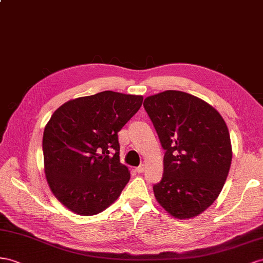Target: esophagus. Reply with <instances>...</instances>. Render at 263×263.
I'll use <instances>...</instances> for the list:
<instances>
[{"instance_id":"34e87169","label":"esophagus","mask_w":263,"mask_h":263,"mask_svg":"<svg viewBox=\"0 0 263 263\" xmlns=\"http://www.w3.org/2000/svg\"><path fill=\"white\" fill-rule=\"evenodd\" d=\"M136 170H137L138 173H143V171H144V164H140Z\"/></svg>"}]
</instances>
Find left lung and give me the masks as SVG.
Masks as SVG:
<instances>
[{"instance_id": "left-lung-1", "label": "left lung", "mask_w": 263, "mask_h": 263, "mask_svg": "<svg viewBox=\"0 0 263 263\" xmlns=\"http://www.w3.org/2000/svg\"><path fill=\"white\" fill-rule=\"evenodd\" d=\"M143 106L165 150L154 196L174 218L197 217L219 197L230 170L232 147L224 120L203 100L181 91L147 97Z\"/></svg>"}]
</instances>
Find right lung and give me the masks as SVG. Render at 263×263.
<instances>
[{"label": "right lung", "mask_w": 263, "mask_h": 263, "mask_svg": "<svg viewBox=\"0 0 263 263\" xmlns=\"http://www.w3.org/2000/svg\"><path fill=\"white\" fill-rule=\"evenodd\" d=\"M143 97L103 91L78 98L52 114L43 133L44 171L50 189L80 215L102 212L130 180L120 163L118 132Z\"/></svg>", "instance_id": "1"}]
</instances>
